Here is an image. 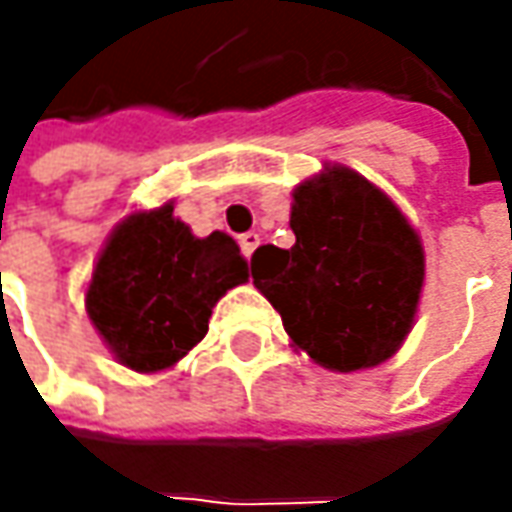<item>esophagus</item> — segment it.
Listing matches in <instances>:
<instances>
[{
    "label": "esophagus",
    "mask_w": 512,
    "mask_h": 512,
    "mask_svg": "<svg viewBox=\"0 0 512 512\" xmlns=\"http://www.w3.org/2000/svg\"><path fill=\"white\" fill-rule=\"evenodd\" d=\"M259 242H262V239H259V233H253V230L239 236V245H242V253H245V259H250V256H253V250L259 247Z\"/></svg>",
    "instance_id": "1"
}]
</instances>
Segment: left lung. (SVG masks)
Here are the masks:
<instances>
[{
  "label": "left lung",
  "instance_id": "left-lung-1",
  "mask_svg": "<svg viewBox=\"0 0 512 512\" xmlns=\"http://www.w3.org/2000/svg\"><path fill=\"white\" fill-rule=\"evenodd\" d=\"M290 227L296 245L256 247L250 273L293 344L339 373L390 359L424 285L422 242L402 210L350 168H325L293 190Z\"/></svg>",
  "mask_w": 512,
  "mask_h": 512
}]
</instances>
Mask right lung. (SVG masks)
I'll list each match as a JSON object with an SVG mask.
<instances>
[{"label":"right lung","mask_w":512,"mask_h":512,"mask_svg":"<svg viewBox=\"0 0 512 512\" xmlns=\"http://www.w3.org/2000/svg\"><path fill=\"white\" fill-rule=\"evenodd\" d=\"M242 282L247 262L227 233L196 239L173 205H162L110 233L85 307L116 362L156 373L205 339L216 302Z\"/></svg>","instance_id":"obj_1"}]
</instances>
